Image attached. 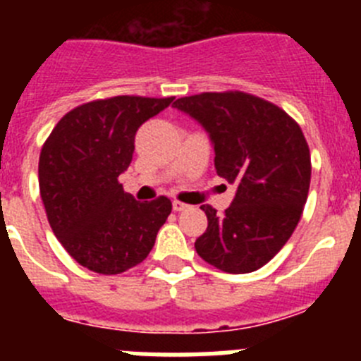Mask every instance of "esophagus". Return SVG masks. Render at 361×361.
<instances>
[{
	"instance_id": "esophagus-1",
	"label": "esophagus",
	"mask_w": 361,
	"mask_h": 361,
	"mask_svg": "<svg viewBox=\"0 0 361 361\" xmlns=\"http://www.w3.org/2000/svg\"><path fill=\"white\" fill-rule=\"evenodd\" d=\"M171 206H173V212H184V209L188 208V204L180 202V200H173V202H171Z\"/></svg>"
}]
</instances>
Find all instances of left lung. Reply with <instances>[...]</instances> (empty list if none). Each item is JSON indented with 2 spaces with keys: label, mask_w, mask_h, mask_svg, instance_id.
Segmentation results:
<instances>
[{
  "label": "left lung",
  "mask_w": 361,
  "mask_h": 361,
  "mask_svg": "<svg viewBox=\"0 0 361 361\" xmlns=\"http://www.w3.org/2000/svg\"><path fill=\"white\" fill-rule=\"evenodd\" d=\"M175 108L209 133L215 170L237 193L224 215L200 206L208 228L197 238L202 260L233 275L266 266L291 238L311 184L304 132L276 104L238 90L180 97Z\"/></svg>",
  "instance_id": "8db88e82"
}]
</instances>
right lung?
Instances as JSON below:
<instances>
[{
    "mask_svg": "<svg viewBox=\"0 0 361 361\" xmlns=\"http://www.w3.org/2000/svg\"><path fill=\"white\" fill-rule=\"evenodd\" d=\"M175 97L116 95L61 117L39 155V193L54 235L70 257L99 275L141 264L171 213L168 197L137 202L119 175L132 162L135 133Z\"/></svg>",
    "mask_w": 361,
    "mask_h": 361,
    "instance_id": "add662e5",
    "label": "right lung"
}]
</instances>
